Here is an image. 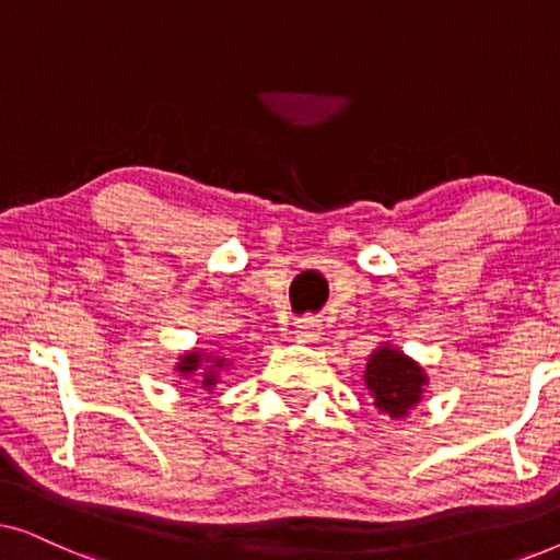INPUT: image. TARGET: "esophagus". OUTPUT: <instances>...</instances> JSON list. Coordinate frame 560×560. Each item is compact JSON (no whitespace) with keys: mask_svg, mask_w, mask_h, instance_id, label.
<instances>
[{"mask_svg":"<svg viewBox=\"0 0 560 560\" xmlns=\"http://www.w3.org/2000/svg\"><path fill=\"white\" fill-rule=\"evenodd\" d=\"M318 336H320V318L305 316L295 324V339L298 341L313 343V341H318Z\"/></svg>","mask_w":560,"mask_h":560,"instance_id":"1","label":"esophagus"}]
</instances>
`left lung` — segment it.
<instances>
[{
	"label": "left lung",
	"instance_id": "left-lung-1",
	"mask_svg": "<svg viewBox=\"0 0 560 560\" xmlns=\"http://www.w3.org/2000/svg\"><path fill=\"white\" fill-rule=\"evenodd\" d=\"M364 382L374 408L389 418H405L423 397L428 377L418 362L385 343V347L372 351Z\"/></svg>",
	"mask_w": 560,
	"mask_h": 560
}]
</instances>
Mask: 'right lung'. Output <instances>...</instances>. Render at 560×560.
Masks as SVG:
<instances>
[{"instance_id":"add662e5","label":"right lung","mask_w":560,"mask_h":560,"mask_svg":"<svg viewBox=\"0 0 560 560\" xmlns=\"http://www.w3.org/2000/svg\"><path fill=\"white\" fill-rule=\"evenodd\" d=\"M203 363L207 364V370L201 374V387L209 389V393H211V387L219 382L221 366H226L229 359L203 354V351L194 349V351H188V354L180 357V362H178V366H175V370L180 372V377H194L196 372H201Z\"/></svg>"}]
</instances>
